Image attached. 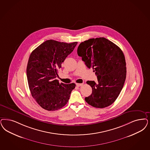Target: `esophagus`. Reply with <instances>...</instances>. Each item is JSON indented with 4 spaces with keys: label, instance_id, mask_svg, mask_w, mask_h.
<instances>
[{
    "label": "esophagus",
    "instance_id": "34e87169",
    "mask_svg": "<svg viewBox=\"0 0 150 150\" xmlns=\"http://www.w3.org/2000/svg\"><path fill=\"white\" fill-rule=\"evenodd\" d=\"M76 85L78 86V87H80V86H83V83H76Z\"/></svg>",
    "mask_w": 150,
    "mask_h": 150
}]
</instances>
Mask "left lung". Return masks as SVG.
Segmentation results:
<instances>
[{
  "label": "left lung",
  "instance_id": "8db88e82",
  "mask_svg": "<svg viewBox=\"0 0 150 150\" xmlns=\"http://www.w3.org/2000/svg\"><path fill=\"white\" fill-rule=\"evenodd\" d=\"M78 54L97 76V83L88 81L93 92L85 98L96 108L111 105L119 96L126 77V62L121 49L105 38L90 39L80 44Z\"/></svg>",
  "mask_w": 150,
  "mask_h": 150
}]
</instances>
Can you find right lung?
<instances>
[{"instance_id":"1","label":"right lung","mask_w":150,"mask_h":150,"mask_svg":"<svg viewBox=\"0 0 150 150\" xmlns=\"http://www.w3.org/2000/svg\"><path fill=\"white\" fill-rule=\"evenodd\" d=\"M77 44L48 40L31 52L26 67L27 79L32 96L42 108L55 111L67 103L76 85L60 83L56 78L62 62Z\"/></svg>"}]
</instances>
